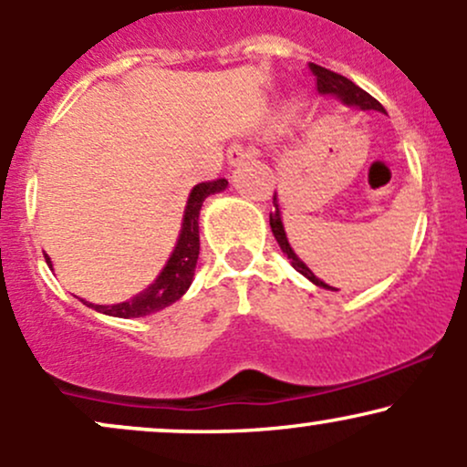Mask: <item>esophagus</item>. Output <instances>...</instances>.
Wrapping results in <instances>:
<instances>
[{"label":"esophagus","instance_id":"1","mask_svg":"<svg viewBox=\"0 0 467 467\" xmlns=\"http://www.w3.org/2000/svg\"><path fill=\"white\" fill-rule=\"evenodd\" d=\"M252 155H256V149L254 147H248V144H241V142H233L228 147L226 158H228L230 164L237 166V164L244 162V160L252 158Z\"/></svg>","mask_w":467,"mask_h":467}]
</instances>
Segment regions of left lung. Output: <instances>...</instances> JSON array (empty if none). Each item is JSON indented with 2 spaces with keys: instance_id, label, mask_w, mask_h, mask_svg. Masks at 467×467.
<instances>
[{
  "instance_id": "obj_1",
  "label": "left lung",
  "mask_w": 467,
  "mask_h": 467,
  "mask_svg": "<svg viewBox=\"0 0 467 467\" xmlns=\"http://www.w3.org/2000/svg\"><path fill=\"white\" fill-rule=\"evenodd\" d=\"M309 69H312V74L316 77V85H318V92H320V94L337 96V99H340L342 103L356 105V107H360V109H378V111H384V107L379 105L378 100H375L371 94L364 92V89L358 88V85L353 83V80H349L347 77H342V74H336V72H331V69L316 66V63H309ZM272 203H275V211L270 213L272 233H275L278 245H281V250L285 252L287 259L292 261L294 270L301 272L303 276H307L309 281L316 283V285H318V287L334 289V287L327 285V283L320 281V278H316L314 272L309 270V267L305 265L303 261L298 259L296 254H294L292 245H289V241H287V237H285V228H283V222H281V211H278L276 192H275V197H272Z\"/></svg>"
}]
</instances>
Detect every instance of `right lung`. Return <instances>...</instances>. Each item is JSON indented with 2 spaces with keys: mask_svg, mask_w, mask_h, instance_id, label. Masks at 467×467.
<instances>
[{
  "mask_svg": "<svg viewBox=\"0 0 467 467\" xmlns=\"http://www.w3.org/2000/svg\"><path fill=\"white\" fill-rule=\"evenodd\" d=\"M228 186V180L217 178L208 180L197 184L195 189L191 191L189 202H186L184 211V222H182L180 239L178 245H175L173 254L166 261L164 270L160 272V276L149 285L144 292L133 296L131 301L118 303V305H92L89 307L96 309V312L107 314V316H118V318H140V316L160 312V309L169 307L171 303H175L182 298V294L186 292L192 281V275H195L197 256H200V211L202 203L208 195L213 192L223 191ZM47 265H50V259H47ZM88 305V303H85Z\"/></svg>",
  "mask_w": 467,
  "mask_h": 467,
  "instance_id": "1",
  "label": "right lung"
}]
</instances>
